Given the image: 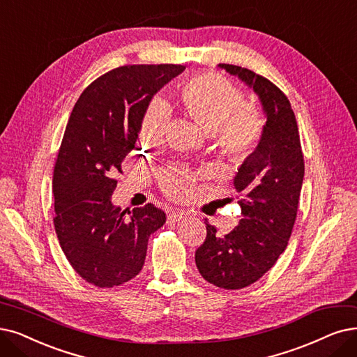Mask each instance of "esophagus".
<instances>
[{
    "label": "esophagus",
    "instance_id": "34e87169",
    "mask_svg": "<svg viewBox=\"0 0 357 357\" xmlns=\"http://www.w3.org/2000/svg\"><path fill=\"white\" fill-rule=\"evenodd\" d=\"M184 217H186V213H184L183 211H171L168 213V221L171 222H178L181 220H184Z\"/></svg>",
    "mask_w": 357,
    "mask_h": 357
}]
</instances>
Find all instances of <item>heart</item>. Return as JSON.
I'll use <instances>...</instances> for the list:
<instances>
[{"label":"heart","instance_id":"obj_1","mask_svg":"<svg viewBox=\"0 0 357 357\" xmlns=\"http://www.w3.org/2000/svg\"><path fill=\"white\" fill-rule=\"evenodd\" d=\"M181 104L190 117L208 133H215L221 149L234 160L245 158L258 144L262 135L259 111L243 102V93L230 80L217 73H201L181 84ZM169 121V108L162 99H153L142 120V137L160 140ZM164 190L184 197L192 190V174H167L162 177Z\"/></svg>","mask_w":357,"mask_h":357}]
</instances>
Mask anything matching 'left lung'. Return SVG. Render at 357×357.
Masks as SVG:
<instances>
[{
    "label": "left lung",
    "mask_w": 357,
    "mask_h": 357,
    "mask_svg": "<svg viewBox=\"0 0 357 357\" xmlns=\"http://www.w3.org/2000/svg\"><path fill=\"white\" fill-rule=\"evenodd\" d=\"M258 95L266 123L258 146L234 177L241 220L225 236L206 221V238L195 253L201 275L227 290L245 289L286 250L297 215L305 161L297 121L280 88L249 68L218 64Z\"/></svg>",
    "instance_id": "8db88e82"
}]
</instances>
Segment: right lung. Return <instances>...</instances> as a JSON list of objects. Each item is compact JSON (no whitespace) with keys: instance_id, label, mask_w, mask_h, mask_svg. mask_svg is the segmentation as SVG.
Listing matches in <instances>:
<instances>
[{"instance_id":"1","label":"right lung","mask_w":357,"mask_h":357,"mask_svg":"<svg viewBox=\"0 0 357 357\" xmlns=\"http://www.w3.org/2000/svg\"><path fill=\"white\" fill-rule=\"evenodd\" d=\"M186 68L177 64L121 66L98 77L71 111L54 167V227L67 261L96 287L136 277L148 240L165 224L148 204L121 211L111 202L114 178L136 146L153 95Z\"/></svg>"}]
</instances>
